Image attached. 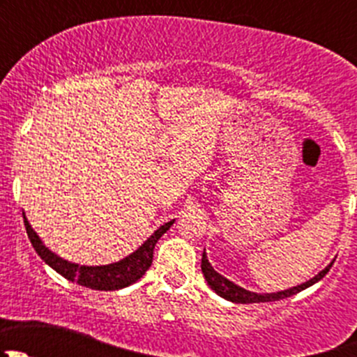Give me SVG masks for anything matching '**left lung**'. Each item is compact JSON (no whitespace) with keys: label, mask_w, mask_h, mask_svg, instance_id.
Masks as SVG:
<instances>
[{"label":"left lung","mask_w":357,"mask_h":357,"mask_svg":"<svg viewBox=\"0 0 357 357\" xmlns=\"http://www.w3.org/2000/svg\"><path fill=\"white\" fill-rule=\"evenodd\" d=\"M333 262L335 261L330 262V264L326 266L323 271H319L318 275H316L314 278L309 280V282L302 283V285L294 287V289L276 291V294H255V291H248L245 289H242V287L235 285V283L229 282L228 278L221 276L218 271H215L214 268H212L211 262H208V259H207V254H205V250H204V254H202V273H204V276H205V280H207L208 287H211V289L214 290L215 294L221 295L222 298H226V301L236 302V304H252V302L280 301V298H287V297H291V295L298 294V291H302L304 289H307V287L314 285L316 282H319V280H321L323 276H325L326 273L330 271V268H332Z\"/></svg>","instance_id":"left-lung-1"}]
</instances>
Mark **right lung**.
<instances>
[{"label": "right lung", "instance_id": "right-lung-1", "mask_svg": "<svg viewBox=\"0 0 357 357\" xmlns=\"http://www.w3.org/2000/svg\"><path fill=\"white\" fill-rule=\"evenodd\" d=\"M24 222L32 247H34V250L38 252L39 257H41L50 268L55 269V271L59 273V275H62L63 278L79 283V285L88 287V289L93 290L107 291L119 290L124 289V287L132 285V283L138 282V280L145 275L146 269L152 266L155 243L158 242V238L171 228L174 221H169L165 222V225H162L160 228H158L157 231L138 248V250L132 252L131 255L124 257L122 261L107 266H79L59 257V255L53 254L48 247L43 245L41 238H39V236L36 235L34 229L31 228V225H29V221L25 219V215Z\"/></svg>", "mask_w": 357, "mask_h": 357}]
</instances>
